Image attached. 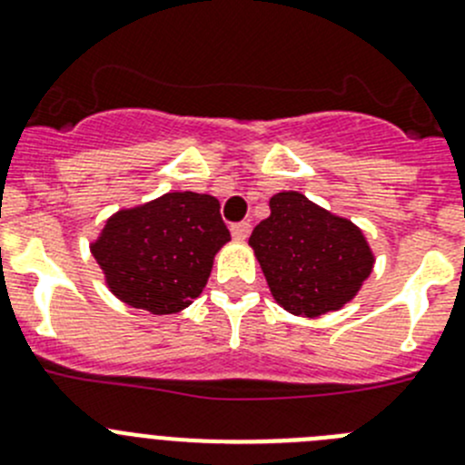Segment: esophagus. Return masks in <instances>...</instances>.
<instances>
[{
  "label": "esophagus",
  "mask_w": 465,
  "mask_h": 465,
  "mask_svg": "<svg viewBox=\"0 0 465 465\" xmlns=\"http://www.w3.org/2000/svg\"><path fill=\"white\" fill-rule=\"evenodd\" d=\"M230 232H232V237H235V240L244 242L246 237H249V232H251V223H246V221H242V223L230 225Z\"/></svg>",
  "instance_id": "1"
}]
</instances>
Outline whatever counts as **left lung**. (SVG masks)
I'll return each instance as SVG.
<instances>
[{"label":"left lung","mask_w":465,"mask_h":465,"mask_svg":"<svg viewBox=\"0 0 465 465\" xmlns=\"http://www.w3.org/2000/svg\"><path fill=\"white\" fill-rule=\"evenodd\" d=\"M249 246L276 304L302 318L346 306L376 262L352 221L322 210L300 191L272 195L270 216L255 225Z\"/></svg>","instance_id":"left-lung-1"}]
</instances>
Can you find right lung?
Segmentation results:
<instances>
[{
  "label": "right lung",
  "mask_w": 465,
  "mask_h": 465,
  "mask_svg": "<svg viewBox=\"0 0 465 465\" xmlns=\"http://www.w3.org/2000/svg\"><path fill=\"white\" fill-rule=\"evenodd\" d=\"M228 242L214 195L174 191L114 212L89 249L117 300L168 316L203 292Z\"/></svg>",
  "instance_id": "add662e5"
}]
</instances>
